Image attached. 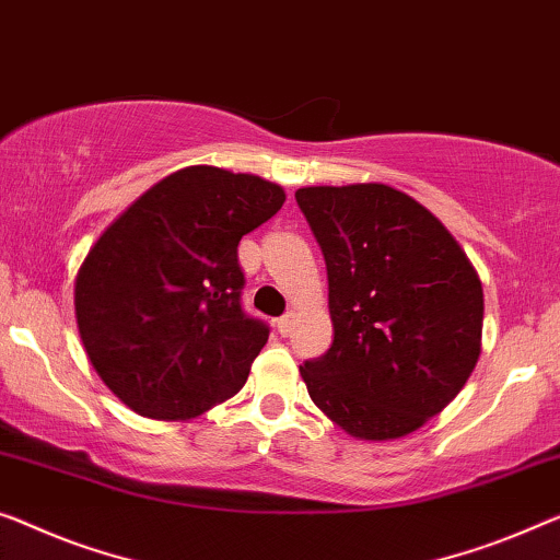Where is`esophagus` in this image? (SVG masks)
Segmentation results:
<instances>
[{
    "label": "esophagus",
    "instance_id": "esophagus-1",
    "mask_svg": "<svg viewBox=\"0 0 560 560\" xmlns=\"http://www.w3.org/2000/svg\"><path fill=\"white\" fill-rule=\"evenodd\" d=\"M277 329H279L281 337H289L291 329H294V316H291V314L281 316V319H277Z\"/></svg>",
    "mask_w": 560,
    "mask_h": 560
}]
</instances>
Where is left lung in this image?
<instances>
[{
  "label": "left lung",
  "mask_w": 560,
  "mask_h": 560,
  "mask_svg": "<svg viewBox=\"0 0 560 560\" xmlns=\"http://www.w3.org/2000/svg\"><path fill=\"white\" fill-rule=\"evenodd\" d=\"M329 279L331 347L299 366L314 405L360 440L445 410L480 357L482 287L428 208L385 183L296 190Z\"/></svg>",
  "instance_id": "left-lung-1"
}]
</instances>
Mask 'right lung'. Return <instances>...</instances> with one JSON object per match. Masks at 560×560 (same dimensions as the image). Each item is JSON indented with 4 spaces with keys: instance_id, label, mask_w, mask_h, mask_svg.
Segmentation results:
<instances>
[{
    "instance_id": "right-lung-1",
    "label": "right lung",
    "mask_w": 560,
    "mask_h": 560,
    "mask_svg": "<svg viewBox=\"0 0 560 560\" xmlns=\"http://www.w3.org/2000/svg\"><path fill=\"white\" fill-rule=\"evenodd\" d=\"M283 200L258 175L190 165L145 190L90 248L74 281L80 339L130 410L190 420L246 385L269 327L241 306L238 241Z\"/></svg>"
}]
</instances>
